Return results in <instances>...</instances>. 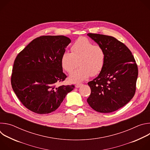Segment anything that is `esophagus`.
<instances>
[{
	"label": "esophagus",
	"mask_w": 150,
	"mask_h": 150,
	"mask_svg": "<svg viewBox=\"0 0 150 150\" xmlns=\"http://www.w3.org/2000/svg\"><path fill=\"white\" fill-rule=\"evenodd\" d=\"M82 83H76V85H75V87L76 88H79L81 85H82Z\"/></svg>",
	"instance_id": "obj_1"
}]
</instances>
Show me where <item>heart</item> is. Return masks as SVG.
I'll return each instance as SVG.
<instances>
[{
	"label": "heart",
	"mask_w": 150,
	"mask_h": 150,
	"mask_svg": "<svg viewBox=\"0 0 150 150\" xmlns=\"http://www.w3.org/2000/svg\"><path fill=\"white\" fill-rule=\"evenodd\" d=\"M71 53L64 52L60 57L62 68L71 72L78 65L79 67L69 75L72 82H79L87 79L90 75L96 76L102 71L105 54L100 46H94L88 39L80 37L71 46Z\"/></svg>",
	"instance_id": "1"
}]
</instances>
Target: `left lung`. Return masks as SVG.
I'll return each mask as SVG.
<instances>
[{"instance_id": "1", "label": "left lung", "mask_w": 150, "mask_h": 150, "mask_svg": "<svg viewBox=\"0 0 150 150\" xmlns=\"http://www.w3.org/2000/svg\"><path fill=\"white\" fill-rule=\"evenodd\" d=\"M87 35L105 54L102 71L88 83L91 93L87 102L98 112H115L134 96L138 75L135 60L130 50L115 37L92 33Z\"/></svg>"}]
</instances>
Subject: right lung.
<instances>
[{
	"mask_svg": "<svg viewBox=\"0 0 150 150\" xmlns=\"http://www.w3.org/2000/svg\"><path fill=\"white\" fill-rule=\"evenodd\" d=\"M71 42L63 35L37 37L16 56L11 76L12 87L26 108L38 114L55 111L74 85L56 83L67 78L60 57Z\"/></svg>",
	"mask_w": 150,
	"mask_h": 150,
	"instance_id": "add662e5",
	"label": "right lung"
}]
</instances>
